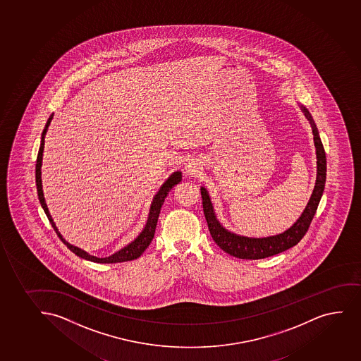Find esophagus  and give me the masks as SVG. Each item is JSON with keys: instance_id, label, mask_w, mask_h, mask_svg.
Listing matches in <instances>:
<instances>
[{"instance_id": "obj_1", "label": "esophagus", "mask_w": 361, "mask_h": 361, "mask_svg": "<svg viewBox=\"0 0 361 361\" xmlns=\"http://www.w3.org/2000/svg\"><path fill=\"white\" fill-rule=\"evenodd\" d=\"M200 169H201V165H200V162L195 159H191L189 161L187 162V165H185V173L188 174H197L200 172Z\"/></svg>"}]
</instances>
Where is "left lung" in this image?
Listing matches in <instances>:
<instances>
[{
	"instance_id": "8db88e82",
	"label": "left lung",
	"mask_w": 361,
	"mask_h": 361,
	"mask_svg": "<svg viewBox=\"0 0 361 361\" xmlns=\"http://www.w3.org/2000/svg\"><path fill=\"white\" fill-rule=\"evenodd\" d=\"M301 109L305 113L307 121H310L313 136H314L313 140H314L315 153H317V180H315L311 199L307 203L305 211L291 228L276 236L262 237V238L240 236L233 232L228 231L226 228L221 226L219 220L216 219L207 190L203 187L201 188L203 213H204V218L207 220L212 238L220 248L224 250L225 253L230 254L232 257L247 259V260H257V259H265V257L282 253L286 249L298 245L306 235L307 230L311 225L312 219L317 212L320 199L323 195L324 188H325L326 157H325V150L320 140L319 133L311 113L308 112V109L303 106H301Z\"/></svg>"
}]
</instances>
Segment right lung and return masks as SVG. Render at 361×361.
<instances>
[{"mask_svg": "<svg viewBox=\"0 0 361 361\" xmlns=\"http://www.w3.org/2000/svg\"><path fill=\"white\" fill-rule=\"evenodd\" d=\"M53 119V114L50 116L49 119L47 121L46 128L42 133L41 145H39V150H38L37 162H36V185H37L38 199L41 202V206L44 212H46L47 216L49 219V223L56 232L59 238L63 240V243L67 245V248L70 249L72 253H75L77 257L89 260L92 262H99V264H116V262H130V260H135L137 257H140L142 253L145 252V249L148 248L150 242L153 240L154 233H155V228L158 224L159 214H160V209H161L164 201H165L166 196L169 195L171 189L177 185L180 180H182V172H174L171 174L170 177L167 178L164 184H162L160 190L157 192V195L154 196L153 202L150 206L149 216L147 220L145 228L142 230L141 233L137 236L136 240H133L130 245H126L124 248L121 249L119 252L113 254L111 257H96L92 255H89L87 252H84L82 249L75 245H70L68 242L63 240L61 233L59 232L58 228L55 226L54 221L51 219L48 207H47L46 201H44V196H43V190H42V178H41V167L42 159H43V150H44V136H46L47 130L49 126L50 121Z\"/></svg>", "mask_w": 361, "mask_h": 361, "instance_id": "add662e5", "label": "right lung"}]
</instances>
